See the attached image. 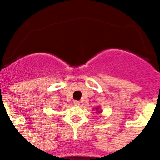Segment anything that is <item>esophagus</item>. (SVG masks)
Returning <instances> with one entry per match:
<instances>
[{"instance_id":"esophagus-1","label":"esophagus","mask_w":160,"mask_h":160,"mask_svg":"<svg viewBox=\"0 0 160 160\" xmlns=\"http://www.w3.org/2000/svg\"><path fill=\"white\" fill-rule=\"evenodd\" d=\"M73 104H74V105L78 106V105H80V102H79V101H73Z\"/></svg>"}]
</instances>
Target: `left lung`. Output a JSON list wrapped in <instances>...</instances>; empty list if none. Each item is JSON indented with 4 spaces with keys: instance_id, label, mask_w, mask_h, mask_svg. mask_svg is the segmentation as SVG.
<instances>
[{
    "instance_id": "8db88e82",
    "label": "left lung",
    "mask_w": 160,
    "mask_h": 160,
    "mask_svg": "<svg viewBox=\"0 0 160 160\" xmlns=\"http://www.w3.org/2000/svg\"><path fill=\"white\" fill-rule=\"evenodd\" d=\"M99 109H100V107H96V109H95V111H97V113H101V112H102V111H100Z\"/></svg>"
}]
</instances>
